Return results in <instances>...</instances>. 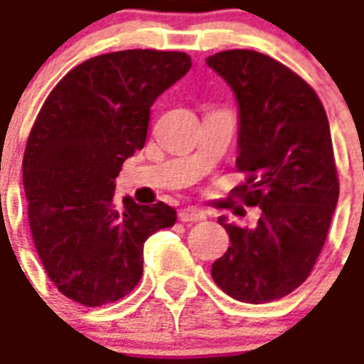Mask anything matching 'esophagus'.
I'll list each match as a JSON object with an SVG mask.
<instances>
[{
	"instance_id": "1",
	"label": "esophagus",
	"mask_w": 364,
	"mask_h": 364,
	"mask_svg": "<svg viewBox=\"0 0 364 364\" xmlns=\"http://www.w3.org/2000/svg\"><path fill=\"white\" fill-rule=\"evenodd\" d=\"M178 218L184 222V224H193V222L205 220V218H207V214L196 207H188V208H182V210H180Z\"/></svg>"
}]
</instances>
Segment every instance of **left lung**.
I'll list each match as a JSON object with an SVG mask.
<instances>
[{
  "label": "left lung",
  "mask_w": 364,
  "mask_h": 364,
  "mask_svg": "<svg viewBox=\"0 0 364 364\" xmlns=\"http://www.w3.org/2000/svg\"><path fill=\"white\" fill-rule=\"evenodd\" d=\"M205 62L237 100L235 165L249 180L233 196L262 208L255 228L218 218L232 245L210 273L239 302H273L308 279L325 245L340 193L331 127L314 89L272 56L233 49Z\"/></svg>",
  "instance_id": "left-lung-1"
}]
</instances>
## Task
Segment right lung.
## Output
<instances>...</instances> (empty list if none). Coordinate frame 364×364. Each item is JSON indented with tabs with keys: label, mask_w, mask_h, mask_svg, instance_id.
<instances>
[{
	"label": "right lung",
	"mask_w": 364,
	"mask_h": 364,
	"mask_svg": "<svg viewBox=\"0 0 364 364\" xmlns=\"http://www.w3.org/2000/svg\"><path fill=\"white\" fill-rule=\"evenodd\" d=\"M191 68L186 53L92 56L60 80L28 138L22 182L33 245L62 294L97 308L142 277L144 241L176 222L165 203L115 207V178L142 150L150 108Z\"/></svg>",
	"instance_id": "add662e5"
}]
</instances>
